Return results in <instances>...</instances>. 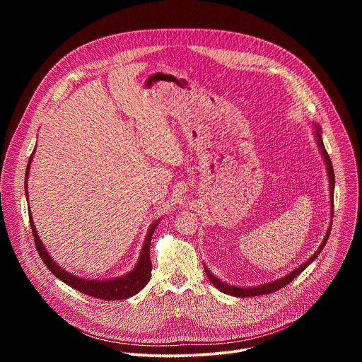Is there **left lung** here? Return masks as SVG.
I'll list each match as a JSON object with an SVG mask.
<instances>
[{
	"label": "left lung",
	"mask_w": 362,
	"mask_h": 362,
	"mask_svg": "<svg viewBox=\"0 0 362 362\" xmlns=\"http://www.w3.org/2000/svg\"><path fill=\"white\" fill-rule=\"evenodd\" d=\"M317 139H318V144L321 147V151H322V156L325 159V165H327V170H328V176H329V192H331V197H334V186H335V175H334V168H332V163H331V159L328 156V153L325 150V146L322 143V139H321V130L320 127L317 126ZM331 206L334 209V200L331 199ZM331 216H334V211L331 212ZM329 232L331 229H328L327 232V236L325 239L322 240V245L320 246V249L317 250V253L309 257V259L306 262H303V265H300L298 269H295L293 272H291L289 275H286L285 278L276 281V282H271V284H267V285H262V286H257V288H238V286H232V285H228V284H223L221 279H218L212 272H209V269L204 267V272L206 275H208L209 281L219 289L222 291L223 293H228V295H232V296H239V298H246V296H257V295H267V293H272L275 291H279L281 288H284L285 285H288L289 282H292L293 278H296L305 268H308V265H311L314 262V259H317L320 252L324 249L327 240H328V236H329Z\"/></svg>",
	"instance_id": "left-lung-1"
}]
</instances>
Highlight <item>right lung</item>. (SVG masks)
<instances>
[{
	"label": "right lung",
	"mask_w": 362,
	"mask_h": 362,
	"mask_svg": "<svg viewBox=\"0 0 362 362\" xmlns=\"http://www.w3.org/2000/svg\"><path fill=\"white\" fill-rule=\"evenodd\" d=\"M33 160V156L30 158L28 166H27V172H25V189H27V177H28V169H30V163ZM27 193V190H25ZM30 214V212H28ZM30 225L33 229V236H34V242H35V247L38 250V255L42 259L44 265L49 269V272L53 274L54 276H57L60 281H63L64 284H67L69 286L74 288L78 292H83L88 296L97 298V299H105V300H117V299H126L129 296L136 295L137 292H140L147 282L150 281L151 276V261H150V240H151V235L156 229V226L159 225V221L154 222L150 226L148 235L146 238L140 259L136 265V268L129 272L127 275L117 278V279H112V281H88V279H81L78 276L70 275L66 271H63L62 268H59L56 265V262L51 259L49 255L47 253V250L44 249L37 230L34 228L33 223V218L30 214Z\"/></svg>",
	"instance_id": "1"
}]
</instances>
